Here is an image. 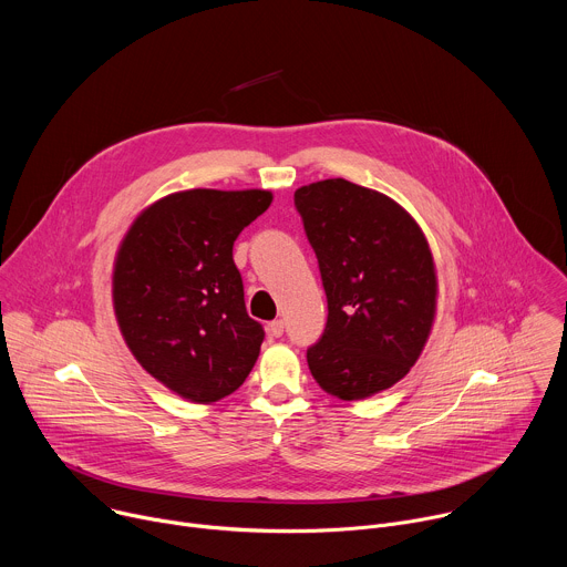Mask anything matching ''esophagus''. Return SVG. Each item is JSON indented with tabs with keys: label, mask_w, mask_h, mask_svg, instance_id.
<instances>
[{
	"label": "esophagus",
	"mask_w": 567,
	"mask_h": 567,
	"mask_svg": "<svg viewBox=\"0 0 567 567\" xmlns=\"http://www.w3.org/2000/svg\"><path fill=\"white\" fill-rule=\"evenodd\" d=\"M269 334H271V337H282V334H285V320H280V318L271 320V322H269Z\"/></svg>",
	"instance_id": "esophagus-1"
}]
</instances>
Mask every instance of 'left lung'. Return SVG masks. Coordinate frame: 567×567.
<instances>
[{"instance_id": "1", "label": "left lung", "mask_w": 567, "mask_h": 567, "mask_svg": "<svg viewBox=\"0 0 567 567\" xmlns=\"http://www.w3.org/2000/svg\"><path fill=\"white\" fill-rule=\"evenodd\" d=\"M318 260L328 322L307 348L318 385L339 399L390 388L415 365L435 318L429 241L390 197L346 179L293 193Z\"/></svg>"}]
</instances>
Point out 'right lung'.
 <instances>
[{
  "mask_svg": "<svg viewBox=\"0 0 567 567\" xmlns=\"http://www.w3.org/2000/svg\"><path fill=\"white\" fill-rule=\"evenodd\" d=\"M271 204L269 190L195 188L145 208L114 267V309L136 361L197 403L249 377L265 328L247 313L233 241Z\"/></svg>",
  "mask_w": 567,
  "mask_h": 567,
  "instance_id": "obj_1",
  "label": "right lung"
}]
</instances>
